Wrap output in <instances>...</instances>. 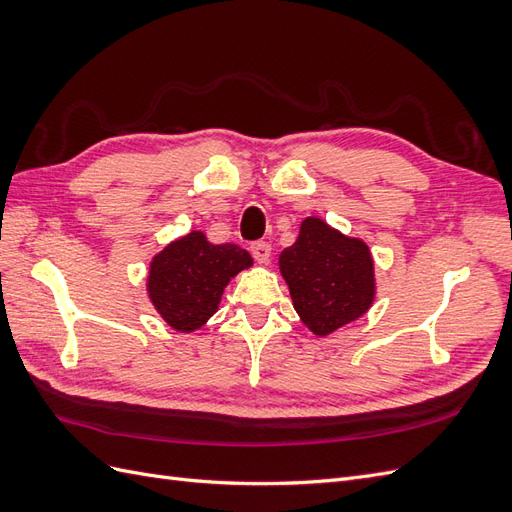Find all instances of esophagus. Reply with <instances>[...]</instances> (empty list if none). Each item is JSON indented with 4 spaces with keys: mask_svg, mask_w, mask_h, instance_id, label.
<instances>
[{
    "mask_svg": "<svg viewBox=\"0 0 512 512\" xmlns=\"http://www.w3.org/2000/svg\"><path fill=\"white\" fill-rule=\"evenodd\" d=\"M252 254H254L256 262H260V265H267V262L271 260V245L267 241H256L252 245Z\"/></svg>",
    "mask_w": 512,
    "mask_h": 512,
    "instance_id": "esophagus-1",
    "label": "esophagus"
}]
</instances>
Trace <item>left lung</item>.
<instances>
[{
  "instance_id": "obj_1",
  "label": "left lung",
  "mask_w": 512,
  "mask_h": 512,
  "mask_svg": "<svg viewBox=\"0 0 512 512\" xmlns=\"http://www.w3.org/2000/svg\"><path fill=\"white\" fill-rule=\"evenodd\" d=\"M280 273L305 327L327 337L369 312L376 265L369 245L309 215L299 237L280 254Z\"/></svg>"
}]
</instances>
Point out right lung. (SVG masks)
I'll return each mask as SVG.
<instances>
[{"instance_id": "1", "label": "right lung", "mask_w": 512, "mask_h": 512, "mask_svg": "<svg viewBox=\"0 0 512 512\" xmlns=\"http://www.w3.org/2000/svg\"><path fill=\"white\" fill-rule=\"evenodd\" d=\"M254 258L235 243H211L203 230H190L153 254L147 297L177 333H194L218 312L232 277L252 269Z\"/></svg>"}]
</instances>
